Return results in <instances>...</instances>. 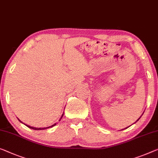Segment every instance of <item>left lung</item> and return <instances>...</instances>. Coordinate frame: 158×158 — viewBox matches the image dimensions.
Returning a JSON list of instances; mask_svg holds the SVG:
<instances>
[{
    "mask_svg": "<svg viewBox=\"0 0 158 158\" xmlns=\"http://www.w3.org/2000/svg\"><path fill=\"white\" fill-rule=\"evenodd\" d=\"M140 118H138V120H137V121H138V120H139V119H140Z\"/></svg>",
    "mask_w": 158,
    "mask_h": 158,
    "instance_id": "8db88e82",
    "label": "left lung"
}]
</instances>
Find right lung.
<instances>
[{"instance_id": "right-lung-1", "label": "right lung", "mask_w": 158, "mask_h": 158, "mask_svg": "<svg viewBox=\"0 0 158 158\" xmlns=\"http://www.w3.org/2000/svg\"><path fill=\"white\" fill-rule=\"evenodd\" d=\"M63 115H64V114H63L62 115V116H61V118H60V121L61 119H62V116H63ZM19 120V119H18ZM19 121H20V120H19ZM21 122V121H20ZM56 123H55L54 125H52V126H49V127H46V128H34V127H31V126H28V125H26V126L28 127V128H32V129H34V130H44V129H47V128H52V127H53V126H55V125H56Z\"/></svg>"}]
</instances>
